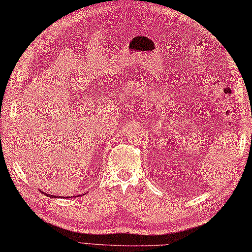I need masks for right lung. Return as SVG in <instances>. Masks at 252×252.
<instances>
[{"mask_svg": "<svg viewBox=\"0 0 252 252\" xmlns=\"http://www.w3.org/2000/svg\"><path fill=\"white\" fill-rule=\"evenodd\" d=\"M40 191H42V190H40ZM45 195H46V196H49V197H59V195L57 196V195H51V194H48V193H46V192H43ZM65 197H67V199H69V197H71V199H72V197H78V195H74V196H69V197H68V196H65Z\"/></svg>", "mask_w": 252, "mask_h": 252, "instance_id": "add662e5", "label": "right lung"}]
</instances>
